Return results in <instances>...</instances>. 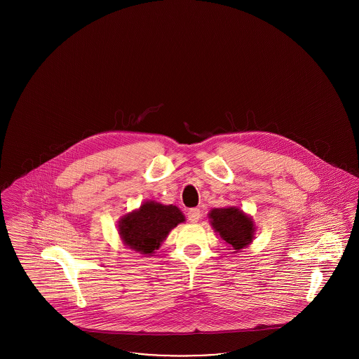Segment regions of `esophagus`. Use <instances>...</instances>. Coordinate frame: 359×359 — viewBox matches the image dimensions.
I'll use <instances>...</instances> for the list:
<instances>
[{"label": "esophagus", "instance_id": "esophagus-1", "mask_svg": "<svg viewBox=\"0 0 359 359\" xmlns=\"http://www.w3.org/2000/svg\"><path fill=\"white\" fill-rule=\"evenodd\" d=\"M201 217H202V214H201V210H199V208H191V210H188L187 218L189 222H199Z\"/></svg>", "mask_w": 359, "mask_h": 359}]
</instances>
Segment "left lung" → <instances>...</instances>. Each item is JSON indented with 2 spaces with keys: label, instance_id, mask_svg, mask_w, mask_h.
<instances>
[{
  "label": "left lung",
  "instance_id": "1",
  "mask_svg": "<svg viewBox=\"0 0 359 359\" xmlns=\"http://www.w3.org/2000/svg\"><path fill=\"white\" fill-rule=\"evenodd\" d=\"M208 218L212 229L233 248V253L248 248L255 238L256 226L253 219L238 207L212 208Z\"/></svg>",
  "mask_w": 359,
  "mask_h": 359
}]
</instances>
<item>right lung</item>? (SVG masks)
<instances>
[{
	"instance_id": "add662e5",
	"label": "right lung",
	"mask_w": 359,
	"mask_h": 359,
	"mask_svg": "<svg viewBox=\"0 0 359 359\" xmlns=\"http://www.w3.org/2000/svg\"><path fill=\"white\" fill-rule=\"evenodd\" d=\"M184 221L176 205L148 201L121 218L118 233L125 246L140 255L152 256L172 229Z\"/></svg>"
}]
</instances>
